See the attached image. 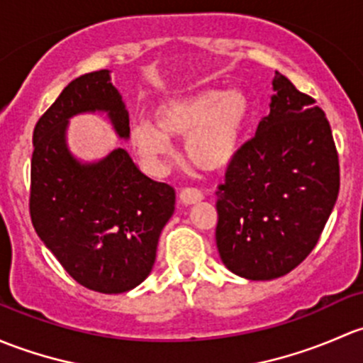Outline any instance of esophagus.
I'll return each mask as SVG.
<instances>
[{"instance_id": "1", "label": "esophagus", "mask_w": 363, "mask_h": 363, "mask_svg": "<svg viewBox=\"0 0 363 363\" xmlns=\"http://www.w3.org/2000/svg\"><path fill=\"white\" fill-rule=\"evenodd\" d=\"M203 199L204 196L199 189H194V186H185V189H182L180 201L183 204H196Z\"/></svg>"}]
</instances>
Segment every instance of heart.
Listing matches in <instances>:
<instances>
[{"label": "heart", "mask_w": 363, "mask_h": 363, "mask_svg": "<svg viewBox=\"0 0 363 363\" xmlns=\"http://www.w3.org/2000/svg\"><path fill=\"white\" fill-rule=\"evenodd\" d=\"M252 111L241 91L206 89L171 98L155 106L154 124L138 121L130 125V143L148 166L160 169L173 152L169 136H185V154L197 167L222 171L241 150Z\"/></svg>", "instance_id": "b5f03b06"}]
</instances>
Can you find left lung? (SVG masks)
I'll use <instances>...</instances> for the list:
<instances>
[{"label": "left lung", "mask_w": 363, "mask_h": 363, "mask_svg": "<svg viewBox=\"0 0 363 363\" xmlns=\"http://www.w3.org/2000/svg\"><path fill=\"white\" fill-rule=\"evenodd\" d=\"M271 111L216 190V248L229 271L274 279L311 253L339 194L325 111L276 71Z\"/></svg>", "instance_id": "obj_1"}]
</instances>
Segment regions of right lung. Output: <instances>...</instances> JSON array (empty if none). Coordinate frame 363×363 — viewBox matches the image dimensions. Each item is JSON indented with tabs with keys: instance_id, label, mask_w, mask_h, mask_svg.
Wrapping results in <instances>:
<instances>
[{
	"instance_id": "right-lung-1",
	"label": "right lung",
	"mask_w": 363,
	"mask_h": 363,
	"mask_svg": "<svg viewBox=\"0 0 363 363\" xmlns=\"http://www.w3.org/2000/svg\"><path fill=\"white\" fill-rule=\"evenodd\" d=\"M85 111H106L118 136L129 138V113L110 71L69 82L35 125L29 213L36 234L74 281L122 294L150 274L174 211V189L141 173L124 148L99 162H78L66 127Z\"/></svg>"
}]
</instances>
